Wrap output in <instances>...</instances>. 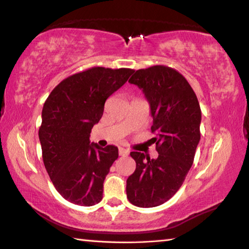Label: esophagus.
<instances>
[{"label":"esophagus","mask_w":249,"mask_h":249,"mask_svg":"<svg viewBox=\"0 0 249 249\" xmlns=\"http://www.w3.org/2000/svg\"><path fill=\"white\" fill-rule=\"evenodd\" d=\"M119 152H120V156H128L129 150L128 149H125V148H120L119 149Z\"/></svg>","instance_id":"obj_1"}]
</instances>
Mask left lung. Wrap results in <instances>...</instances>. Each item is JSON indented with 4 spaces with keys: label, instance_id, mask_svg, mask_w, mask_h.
<instances>
[{
    "label": "left lung",
    "instance_id": "obj_1",
    "mask_svg": "<svg viewBox=\"0 0 249 249\" xmlns=\"http://www.w3.org/2000/svg\"><path fill=\"white\" fill-rule=\"evenodd\" d=\"M128 83L138 86L150 106L159 156L150 159L132 151L136 170L126 180V195L140 208L160 206L182 186L192 168L200 140L201 110L191 85L182 74L163 65L136 71Z\"/></svg>",
    "mask_w": 249,
    "mask_h": 249
}]
</instances>
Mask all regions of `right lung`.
<instances>
[{
    "label": "right lung",
    "instance_id": "add662e5",
    "mask_svg": "<svg viewBox=\"0 0 249 249\" xmlns=\"http://www.w3.org/2000/svg\"><path fill=\"white\" fill-rule=\"evenodd\" d=\"M134 71L92 67L62 80L44 102L39 128L43 163L54 187L71 203L90 207L102 199L103 182L119 149L90 142V133L107 99Z\"/></svg>",
    "mask_w": 249,
    "mask_h": 249
}]
</instances>
